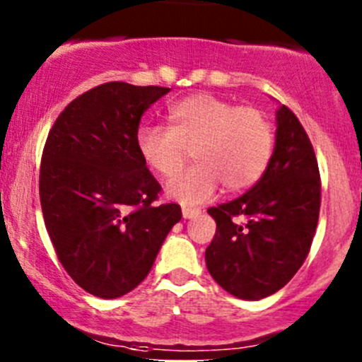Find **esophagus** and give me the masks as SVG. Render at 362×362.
Wrapping results in <instances>:
<instances>
[{
    "mask_svg": "<svg viewBox=\"0 0 362 362\" xmlns=\"http://www.w3.org/2000/svg\"><path fill=\"white\" fill-rule=\"evenodd\" d=\"M199 214H202V210H199V208H189V206L182 208V215H184V218H194V217H198Z\"/></svg>",
    "mask_w": 362,
    "mask_h": 362,
    "instance_id": "34e87169",
    "label": "esophagus"
}]
</instances>
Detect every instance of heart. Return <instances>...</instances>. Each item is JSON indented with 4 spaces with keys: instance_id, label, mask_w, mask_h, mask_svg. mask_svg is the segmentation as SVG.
<instances>
[{
    "instance_id": "1",
    "label": "heart",
    "mask_w": 362,
    "mask_h": 362,
    "mask_svg": "<svg viewBox=\"0 0 362 362\" xmlns=\"http://www.w3.org/2000/svg\"><path fill=\"white\" fill-rule=\"evenodd\" d=\"M168 129L145 126L138 151L160 177H173L192 151L196 164L166 184L168 198L184 204L208 202L221 182L243 191L261 178L273 152V129L254 107H238L214 94H194L168 112Z\"/></svg>"
}]
</instances>
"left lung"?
I'll list each match as a JSON object with an SVG mask.
<instances>
[{
	"mask_svg": "<svg viewBox=\"0 0 362 362\" xmlns=\"http://www.w3.org/2000/svg\"><path fill=\"white\" fill-rule=\"evenodd\" d=\"M320 210V175L310 138L286 105L276 110L275 148L257 184L208 208L217 222L204 261L215 282L240 299L275 294L308 255Z\"/></svg>",
	"mask_w": 362,
	"mask_h": 362,
	"instance_id": "left-lung-1",
	"label": "left lung"
}]
</instances>
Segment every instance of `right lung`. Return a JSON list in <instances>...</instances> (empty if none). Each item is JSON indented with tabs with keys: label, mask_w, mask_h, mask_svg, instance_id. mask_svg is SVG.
I'll return each mask as SVG.
<instances>
[{
	"label": "right lung",
	"mask_w": 362,
	"mask_h": 362,
	"mask_svg": "<svg viewBox=\"0 0 362 362\" xmlns=\"http://www.w3.org/2000/svg\"><path fill=\"white\" fill-rule=\"evenodd\" d=\"M168 87L107 82L75 98L49 131L40 168L43 221L61 264L89 294L120 298L144 282L182 218L159 204L138 151L141 115Z\"/></svg>",
	"instance_id": "add662e5"
}]
</instances>
